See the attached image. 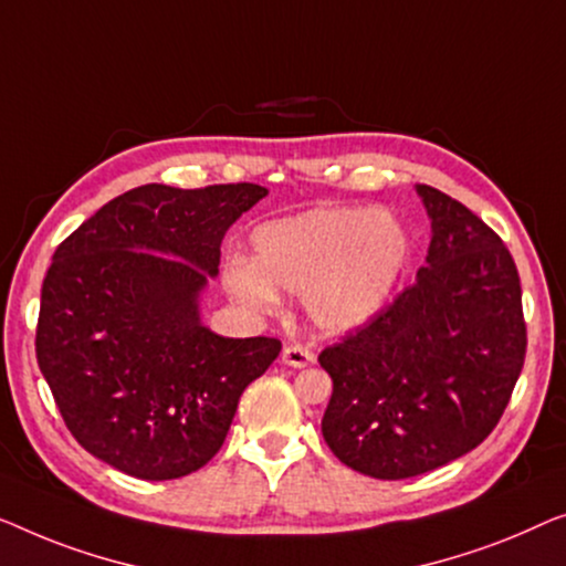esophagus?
Returning <instances> with one entry per match:
<instances>
[{
  "mask_svg": "<svg viewBox=\"0 0 566 566\" xmlns=\"http://www.w3.org/2000/svg\"><path fill=\"white\" fill-rule=\"evenodd\" d=\"M282 361L286 366H294V369H305V366H310V364L315 361V354L310 352L307 346L292 344V346H286L284 352H282Z\"/></svg>",
  "mask_w": 566,
  "mask_h": 566,
  "instance_id": "esophagus-1",
  "label": "esophagus"
}]
</instances>
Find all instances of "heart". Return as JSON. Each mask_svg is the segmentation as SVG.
Here are the masks:
<instances>
[{
  "instance_id": "obj_1",
  "label": "heart",
  "mask_w": 566,
  "mask_h": 566,
  "mask_svg": "<svg viewBox=\"0 0 566 566\" xmlns=\"http://www.w3.org/2000/svg\"><path fill=\"white\" fill-rule=\"evenodd\" d=\"M253 264L233 259L222 269L230 297L256 313L280 305L277 290L305 294L315 323L359 328L392 297L410 259V235L389 210L313 207L269 220L251 235Z\"/></svg>"
}]
</instances>
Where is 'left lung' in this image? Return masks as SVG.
Segmentation results:
<instances>
[{
    "label": "left lung",
    "mask_w": 566,
    "mask_h": 566,
    "mask_svg": "<svg viewBox=\"0 0 566 566\" xmlns=\"http://www.w3.org/2000/svg\"><path fill=\"white\" fill-rule=\"evenodd\" d=\"M428 264L361 328L323 348L333 379L323 439L356 472L408 480L480 446L525 361L521 276L488 222L420 185Z\"/></svg>",
    "instance_id": "left-lung-1"
}]
</instances>
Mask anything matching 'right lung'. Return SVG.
<instances>
[{
    "instance_id": "add662e5",
    "label": "right lung",
    "mask_w": 566,
    "mask_h": 566,
    "mask_svg": "<svg viewBox=\"0 0 566 566\" xmlns=\"http://www.w3.org/2000/svg\"><path fill=\"white\" fill-rule=\"evenodd\" d=\"M264 187L146 185L82 222L53 253L35 356L71 436L138 480L205 467L226 441L243 389L282 340L222 338L197 294L218 274L226 230Z\"/></svg>"
}]
</instances>
